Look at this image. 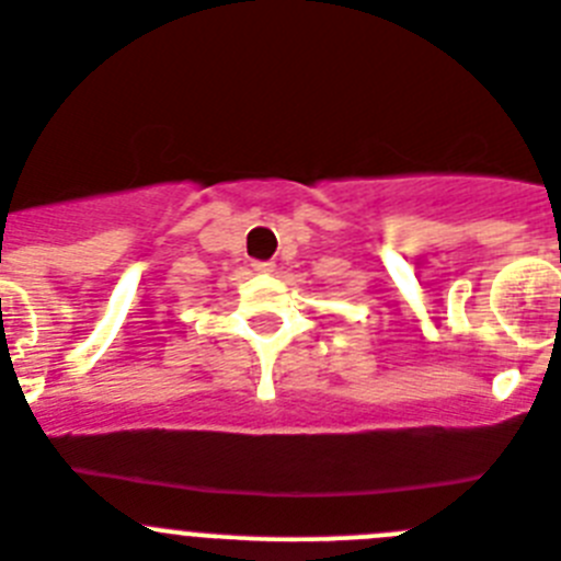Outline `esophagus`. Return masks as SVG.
<instances>
[{"label":"esophagus","mask_w":561,"mask_h":561,"mask_svg":"<svg viewBox=\"0 0 561 561\" xmlns=\"http://www.w3.org/2000/svg\"><path fill=\"white\" fill-rule=\"evenodd\" d=\"M253 271H256V274H271V271H274V262H253Z\"/></svg>","instance_id":"1"}]
</instances>
